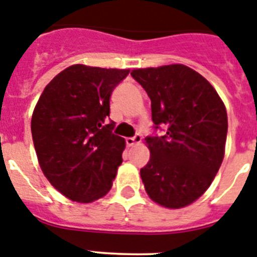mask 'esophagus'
Segmentation results:
<instances>
[{"instance_id": "esophagus-1", "label": "esophagus", "mask_w": 257, "mask_h": 257, "mask_svg": "<svg viewBox=\"0 0 257 257\" xmlns=\"http://www.w3.org/2000/svg\"><path fill=\"white\" fill-rule=\"evenodd\" d=\"M142 142V137L141 135H135L134 138H127L126 139V144L127 147H134V146H137Z\"/></svg>"}]
</instances>
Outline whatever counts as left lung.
I'll return each mask as SVG.
<instances>
[{"label":"left lung","mask_w":257,"mask_h":257,"mask_svg":"<svg viewBox=\"0 0 257 257\" xmlns=\"http://www.w3.org/2000/svg\"><path fill=\"white\" fill-rule=\"evenodd\" d=\"M131 76L151 99L156 128L167 127L164 137L146 138L144 189L163 207L188 206L206 192L223 162L226 106L206 78L184 64L138 68Z\"/></svg>","instance_id":"obj_1"}]
</instances>
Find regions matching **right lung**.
Wrapping results in <instances>:
<instances>
[{
    "label": "right lung",
    "instance_id": "obj_1",
    "mask_svg": "<svg viewBox=\"0 0 257 257\" xmlns=\"http://www.w3.org/2000/svg\"><path fill=\"white\" fill-rule=\"evenodd\" d=\"M130 69L75 64L50 81L38 99L31 134L40 169L67 198L90 203L113 186L123 138L107 122L110 95Z\"/></svg>",
    "mask_w": 257,
    "mask_h": 257
}]
</instances>
